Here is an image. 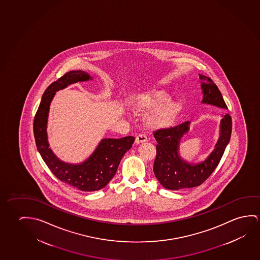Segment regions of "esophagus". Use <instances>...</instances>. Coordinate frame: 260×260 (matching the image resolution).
<instances>
[{
	"label": "esophagus",
	"instance_id": "obj_1",
	"mask_svg": "<svg viewBox=\"0 0 260 260\" xmlns=\"http://www.w3.org/2000/svg\"><path fill=\"white\" fill-rule=\"evenodd\" d=\"M146 141H148V138H147V136H146L145 134H140V135H138V136L136 137V140H135L136 144H140V143H143V142H146Z\"/></svg>",
	"mask_w": 260,
	"mask_h": 260
}]
</instances>
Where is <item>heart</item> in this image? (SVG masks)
I'll return each mask as SVG.
<instances>
[{"label":"heart","mask_w":260,"mask_h":260,"mask_svg":"<svg viewBox=\"0 0 260 260\" xmlns=\"http://www.w3.org/2000/svg\"><path fill=\"white\" fill-rule=\"evenodd\" d=\"M170 94L164 90L146 92L137 101V110L153 111L147 118V124L152 128H167L173 126L179 117L182 105L177 101H169Z\"/></svg>","instance_id":"1"}]
</instances>
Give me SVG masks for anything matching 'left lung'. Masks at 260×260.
I'll return each mask as SVG.
<instances>
[{
  "instance_id": "obj_1",
  "label": "left lung",
  "mask_w": 260,
  "mask_h": 260,
  "mask_svg": "<svg viewBox=\"0 0 260 260\" xmlns=\"http://www.w3.org/2000/svg\"><path fill=\"white\" fill-rule=\"evenodd\" d=\"M203 92L202 104H211L219 108L228 109L223 97L211 78L199 75ZM190 128V122L176 127L161 128L154 132L156 139V156L153 171L156 179L163 187L168 190L192 188L203 184L220 162L232 135V117L222 116L220 120V135L212 153L199 163H191L184 160L179 154L180 141Z\"/></svg>"
}]
</instances>
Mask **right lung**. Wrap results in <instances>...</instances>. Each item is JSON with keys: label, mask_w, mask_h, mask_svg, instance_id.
<instances>
[{"label": "right lung", "mask_w": 260, "mask_h": 260, "mask_svg": "<svg viewBox=\"0 0 260 260\" xmlns=\"http://www.w3.org/2000/svg\"><path fill=\"white\" fill-rule=\"evenodd\" d=\"M92 80L87 73L70 71L50 84L45 91L33 123L37 148L51 172L62 182L84 192H92L106 186L116 174L124 154L131 149L135 138L103 139L87 159L79 164H69L59 159L49 148L48 117L56 92L78 82Z\"/></svg>", "instance_id": "add662e5"}]
</instances>
